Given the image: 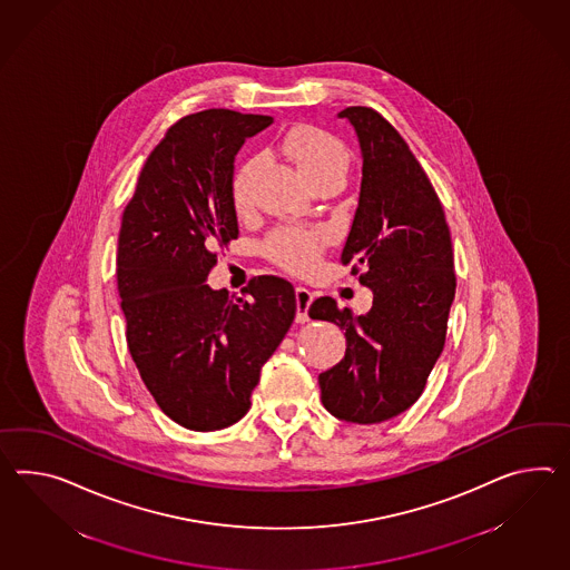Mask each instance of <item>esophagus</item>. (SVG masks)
I'll list each match as a JSON object with an SVG mask.
<instances>
[{"instance_id": "esophagus-1", "label": "esophagus", "mask_w": 570, "mask_h": 570, "mask_svg": "<svg viewBox=\"0 0 570 570\" xmlns=\"http://www.w3.org/2000/svg\"><path fill=\"white\" fill-rule=\"evenodd\" d=\"M313 303V292L306 291L303 286L296 288V321L306 323L308 321V306Z\"/></svg>"}]
</instances>
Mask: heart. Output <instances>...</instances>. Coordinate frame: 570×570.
<instances>
[{
	"label": "heart",
	"instance_id": "heart-1",
	"mask_svg": "<svg viewBox=\"0 0 570 570\" xmlns=\"http://www.w3.org/2000/svg\"><path fill=\"white\" fill-rule=\"evenodd\" d=\"M282 153L292 158L311 187L323 183H344L347 173V150L342 139L317 126H296L282 139ZM262 158L253 156L236 168L233 177V204L238 214H249L255 206V185L259 177ZM327 247V235L320 228L279 226L272 230L262 245L264 255L282 269L306 276L320 265Z\"/></svg>",
	"mask_w": 570,
	"mask_h": 570
}]
</instances>
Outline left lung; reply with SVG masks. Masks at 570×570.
<instances>
[{"mask_svg":"<svg viewBox=\"0 0 570 570\" xmlns=\"http://www.w3.org/2000/svg\"><path fill=\"white\" fill-rule=\"evenodd\" d=\"M340 117L354 126L362 150L361 199L342 264L373 291V308L354 317L321 296L308 315L346 335V356L320 375L325 410L379 424L417 402L443 352L453 245L443 204L400 131L371 107H347Z\"/></svg>","mask_w":570,"mask_h":570,"instance_id":"left-lung-1","label":"left lung"}]
</instances>
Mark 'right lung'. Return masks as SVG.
I'll return each instance as SVG.
<instances>
[{
	"mask_svg": "<svg viewBox=\"0 0 570 570\" xmlns=\"http://www.w3.org/2000/svg\"><path fill=\"white\" fill-rule=\"evenodd\" d=\"M272 121L228 109L183 117L146 158L121 216L127 347L154 402L189 431H220L249 412L296 315L288 279L255 276L236 298L206 284L216 249L238 236L236 153Z\"/></svg>",
	"mask_w": 570,
	"mask_h": 570,
	"instance_id": "obj_1",
	"label": "right lung"
}]
</instances>
